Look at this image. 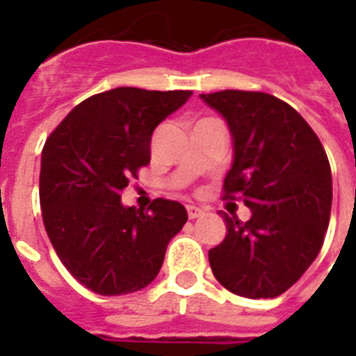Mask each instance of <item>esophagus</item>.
I'll return each instance as SVG.
<instances>
[{"label":"esophagus","instance_id":"34e87169","mask_svg":"<svg viewBox=\"0 0 356 356\" xmlns=\"http://www.w3.org/2000/svg\"><path fill=\"white\" fill-rule=\"evenodd\" d=\"M186 213H188V219H198V217L204 216V209L196 208V206H188Z\"/></svg>","mask_w":356,"mask_h":356}]
</instances>
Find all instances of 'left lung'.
Segmentation results:
<instances>
[{"label":"left lung","mask_w":356,"mask_h":356,"mask_svg":"<svg viewBox=\"0 0 356 356\" xmlns=\"http://www.w3.org/2000/svg\"><path fill=\"white\" fill-rule=\"evenodd\" d=\"M232 137L225 196L240 194L252 217L225 211L227 236L209 250L213 276L250 299L276 298L321 252L332 209V171L316 133L288 102L257 91L200 95Z\"/></svg>","instance_id":"1"}]
</instances>
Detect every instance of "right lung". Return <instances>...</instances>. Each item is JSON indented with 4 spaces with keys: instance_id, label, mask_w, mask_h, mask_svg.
<instances>
[{
    "instance_id": "add662e5",
    "label": "right lung",
    "mask_w": 356,
    "mask_h": 356,
    "mask_svg": "<svg viewBox=\"0 0 356 356\" xmlns=\"http://www.w3.org/2000/svg\"><path fill=\"white\" fill-rule=\"evenodd\" d=\"M193 91L116 88L80 102L45 140L40 204L45 231L70 275L99 296L145 288L186 223L173 200L122 204L129 177L150 162L152 133Z\"/></svg>"
}]
</instances>
